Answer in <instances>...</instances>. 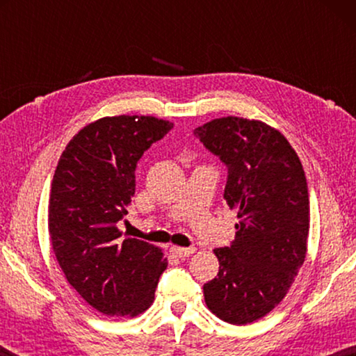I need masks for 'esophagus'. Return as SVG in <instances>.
I'll use <instances>...</instances> for the list:
<instances>
[{"label":"esophagus","mask_w":356,"mask_h":356,"mask_svg":"<svg viewBox=\"0 0 356 356\" xmlns=\"http://www.w3.org/2000/svg\"><path fill=\"white\" fill-rule=\"evenodd\" d=\"M196 251L195 246H188V248H180V246H171V252L177 257H188L190 254Z\"/></svg>","instance_id":"esophagus-1"}]
</instances>
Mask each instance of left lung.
<instances>
[{"label":"left lung","mask_w":356,"mask_h":356,"mask_svg":"<svg viewBox=\"0 0 356 356\" xmlns=\"http://www.w3.org/2000/svg\"><path fill=\"white\" fill-rule=\"evenodd\" d=\"M226 165L225 200L237 210L231 246L213 250L220 270L204 284L207 308L221 321L246 325L286 297L305 262L309 195L291 144L261 120L227 116L195 129Z\"/></svg>","instance_id":"1"}]
</instances>
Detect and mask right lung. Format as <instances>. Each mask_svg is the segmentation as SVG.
<instances>
[{
    "label": "right lung",
    "instance_id": "right-lung-1",
    "mask_svg": "<svg viewBox=\"0 0 356 356\" xmlns=\"http://www.w3.org/2000/svg\"><path fill=\"white\" fill-rule=\"evenodd\" d=\"M172 129L152 116L102 118L72 138L48 206L51 248L69 284L110 317H135L154 301L168 267L160 248L125 238L118 222L135 195L143 154Z\"/></svg>",
    "mask_w": 356,
    "mask_h": 356
}]
</instances>
